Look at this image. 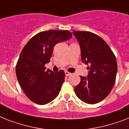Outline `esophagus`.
Instances as JSON below:
<instances>
[{
	"mask_svg": "<svg viewBox=\"0 0 129 129\" xmlns=\"http://www.w3.org/2000/svg\"><path fill=\"white\" fill-rule=\"evenodd\" d=\"M65 74H66V76H68L71 75V73L68 72V71H65Z\"/></svg>",
	"mask_w": 129,
	"mask_h": 129,
	"instance_id": "34e87169",
	"label": "esophagus"
}]
</instances>
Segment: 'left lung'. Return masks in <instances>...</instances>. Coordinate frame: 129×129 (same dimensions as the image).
I'll list each match as a JSON object with an SVG mask.
<instances>
[{"label":"left lung","mask_w":129,"mask_h":129,"mask_svg":"<svg viewBox=\"0 0 129 129\" xmlns=\"http://www.w3.org/2000/svg\"><path fill=\"white\" fill-rule=\"evenodd\" d=\"M80 43L81 58L88 66L87 77L80 76L74 88L76 96L85 103L96 104L110 94L117 72L116 57L110 47L98 35L89 31H74Z\"/></svg>","instance_id":"1"}]
</instances>
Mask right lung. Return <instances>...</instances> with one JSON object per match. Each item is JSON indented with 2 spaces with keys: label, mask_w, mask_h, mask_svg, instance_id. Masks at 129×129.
<instances>
[{
  "label": "right lung",
  "mask_w": 129,
  "mask_h": 129,
  "mask_svg": "<svg viewBox=\"0 0 129 129\" xmlns=\"http://www.w3.org/2000/svg\"><path fill=\"white\" fill-rule=\"evenodd\" d=\"M67 30L42 31L33 36L21 51L16 66V75L29 100L37 104H48L58 96L64 82V71L46 70L53 47L72 38Z\"/></svg>",
  "instance_id": "right-lung-1"
}]
</instances>
